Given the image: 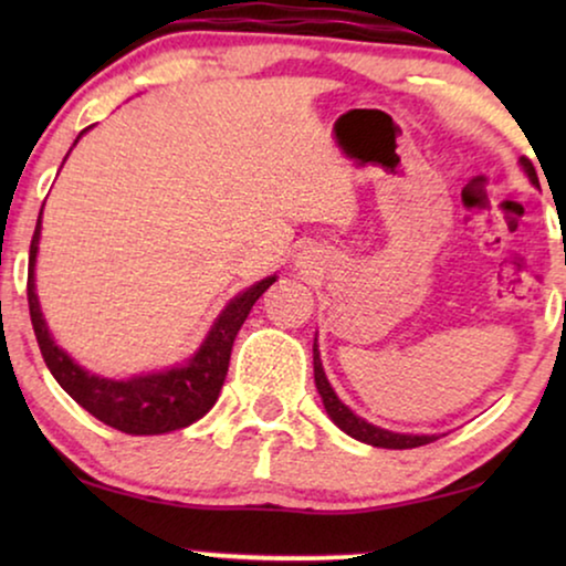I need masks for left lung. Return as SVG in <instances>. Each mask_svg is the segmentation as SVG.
I'll return each instance as SVG.
<instances>
[{"label":"left lung","mask_w":566,"mask_h":566,"mask_svg":"<svg viewBox=\"0 0 566 566\" xmlns=\"http://www.w3.org/2000/svg\"><path fill=\"white\" fill-rule=\"evenodd\" d=\"M521 165L525 172H528L531 182H538L536 177V169H533L531 159H521ZM314 384H316V391H319V397L324 401V409H327V415L332 417V422L337 424L339 430H345L347 436L360 440V443H368V446H376V448H420V446H428L432 440H438V436H401V432H391V430H384V428H376V424H370L363 420V417L353 415L350 407H345L339 397L332 389L327 376H324V368H322V358H319V350H316V339H314Z\"/></svg>","instance_id":"8db88e82"}]
</instances>
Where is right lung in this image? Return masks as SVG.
Returning a JSON list of instances; mask_svg holds the SVG:
<instances>
[{"label":"right lung","instance_id":"1","mask_svg":"<svg viewBox=\"0 0 566 566\" xmlns=\"http://www.w3.org/2000/svg\"><path fill=\"white\" fill-rule=\"evenodd\" d=\"M80 136H76V142H80ZM38 239H41V216H38L33 242H30L28 306L38 347H41L45 366H49L61 389L76 405L87 409L92 417H97L99 422L111 424V428L120 432H128V436H161V432L188 428V424L200 420L219 399L237 332L242 329L254 301L275 283V275L265 277V281L239 293L237 298H231L227 308L219 314V319L213 322L200 350L185 366L136 376L128 378V381H111V378L92 376L90 370L76 366L49 335L41 304H38L35 296Z\"/></svg>","mask_w":566,"mask_h":566}]
</instances>
